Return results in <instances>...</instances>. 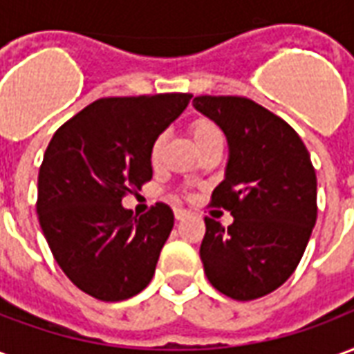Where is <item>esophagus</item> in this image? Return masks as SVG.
I'll return each instance as SVG.
<instances>
[{
	"label": "esophagus",
	"mask_w": 354,
	"mask_h": 354,
	"mask_svg": "<svg viewBox=\"0 0 354 354\" xmlns=\"http://www.w3.org/2000/svg\"><path fill=\"white\" fill-rule=\"evenodd\" d=\"M185 216H187V212H185L184 208H174V218H176L178 222H180V220H184Z\"/></svg>",
	"instance_id": "esophagus-1"
}]
</instances>
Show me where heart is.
Segmentation results:
<instances>
[{"mask_svg":"<svg viewBox=\"0 0 354 354\" xmlns=\"http://www.w3.org/2000/svg\"><path fill=\"white\" fill-rule=\"evenodd\" d=\"M189 132H192V138L195 142V146L197 149H203V147L210 146V144H216V142H223V134L220 131V127L214 123V121H210V119H205V117H201V119H195L189 127ZM162 144H165V140L157 138L151 144V149H149V159L153 165L159 162L161 159V151H162Z\"/></svg>","mask_w":354,"mask_h":354,"instance_id":"heart-1","label":"heart"}]
</instances>
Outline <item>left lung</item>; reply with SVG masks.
<instances>
[{"label":"left lung","mask_w":354,"mask_h":354,"mask_svg":"<svg viewBox=\"0 0 354 354\" xmlns=\"http://www.w3.org/2000/svg\"><path fill=\"white\" fill-rule=\"evenodd\" d=\"M193 106L225 134L230 157L212 207L233 223L205 218L201 260L210 284L248 301L296 271L317 222V174L307 147L281 117L241 96H197Z\"/></svg>","instance_id":"8db88e82"}]
</instances>
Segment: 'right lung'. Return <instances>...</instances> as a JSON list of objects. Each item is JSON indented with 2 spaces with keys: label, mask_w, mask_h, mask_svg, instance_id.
<instances>
[{
  "label": "right lung",
  "mask_w": 354,
  "mask_h": 354,
  "mask_svg": "<svg viewBox=\"0 0 354 354\" xmlns=\"http://www.w3.org/2000/svg\"><path fill=\"white\" fill-rule=\"evenodd\" d=\"M192 94L100 98L49 142L37 178V216L55 260L88 296L123 301L151 282L174 214L157 203L134 218L124 193L153 176L149 149Z\"/></svg>",
  "instance_id": "obj_1"
}]
</instances>
